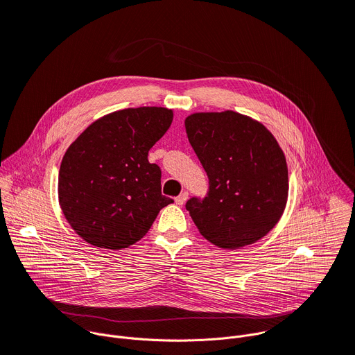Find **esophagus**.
Returning a JSON list of instances; mask_svg holds the SVG:
<instances>
[{
  "mask_svg": "<svg viewBox=\"0 0 355 355\" xmlns=\"http://www.w3.org/2000/svg\"><path fill=\"white\" fill-rule=\"evenodd\" d=\"M187 199H188V192H181L177 198H175V204L177 205H184L185 204V202H187Z\"/></svg>",
  "mask_w": 355,
  "mask_h": 355,
  "instance_id": "obj_1",
  "label": "esophagus"
}]
</instances>
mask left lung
<instances>
[{
    "instance_id": "1",
    "label": "left lung",
    "mask_w": 355,
    "mask_h": 355,
    "mask_svg": "<svg viewBox=\"0 0 355 355\" xmlns=\"http://www.w3.org/2000/svg\"><path fill=\"white\" fill-rule=\"evenodd\" d=\"M185 130L209 178L208 195L185 205L199 233L230 250L263 239L281 219L289 189L272 133L234 111L192 114Z\"/></svg>"
}]
</instances>
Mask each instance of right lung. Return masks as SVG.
Returning a JSON list of instances; mask_svg holds the SVG:
<instances>
[{
	"label": "right lung",
	"mask_w": 355,
	"mask_h": 355,
	"mask_svg": "<svg viewBox=\"0 0 355 355\" xmlns=\"http://www.w3.org/2000/svg\"><path fill=\"white\" fill-rule=\"evenodd\" d=\"M171 122L167 108H128L96 119L70 144L59 171V204L83 240L126 248L173 204L162 195L160 167L147 159Z\"/></svg>",
	"instance_id": "right-lung-1"
}]
</instances>
